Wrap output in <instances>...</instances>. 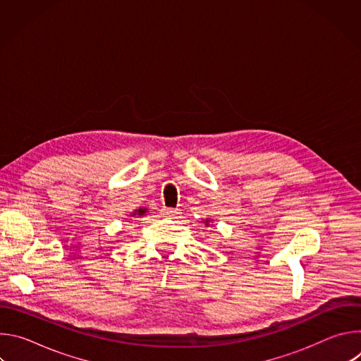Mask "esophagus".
<instances>
[{
	"mask_svg": "<svg viewBox=\"0 0 361 361\" xmlns=\"http://www.w3.org/2000/svg\"><path fill=\"white\" fill-rule=\"evenodd\" d=\"M177 214V210H174V209H163L161 210V216H164V217H174Z\"/></svg>",
	"mask_w": 361,
	"mask_h": 361,
	"instance_id": "1",
	"label": "esophagus"
}]
</instances>
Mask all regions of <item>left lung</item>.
Returning <instances> with one entry per match:
<instances>
[{
    "label": "left lung",
    "mask_w": 361,
    "mask_h": 361,
    "mask_svg": "<svg viewBox=\"0 0 361 361\" xmlns=\"http://www.w3.org/2000/svg\"><path fill=\"white\" fill-rule=\"evenodd\" d=\"M202 224H204L205 227H210V226H213V219H205V220L202 221Z\"/></svg>",
    "instance_id": "obj_1"
}]
</instances>
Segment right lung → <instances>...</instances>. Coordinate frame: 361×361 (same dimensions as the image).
Segmentation results:
<instances>
[{"mask_svg":"<svg viewBox=\"0 0 361 361\" xmlns=\"http://www.w3.org/2000/svg\"><path fill=\"white\" fill-rule=\"evenodd\" d=\"M147 213H148V209H145V207H140V209L134 210V212L130 214V217H142V216H145Z\"/></svg>","mask_w":361,"mask_h":361,"instance_id":"right-lung-1","label":"right lung"}]
</instances>
